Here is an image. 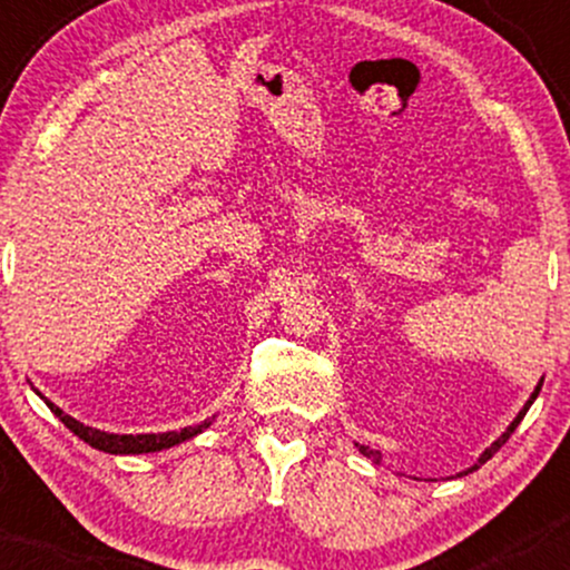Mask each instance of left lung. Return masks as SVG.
Instances as JSON below:
<instances>
[{
  "instance_id": "obj_1",
  "label": "left lung",
  "mask_w": 570,
  "mask_h": 570,
  "mask_svg": "<svg viewBox=\"0 0 570 570\" xmlns=\"http://www.w3.org/2000/svg\"><path fill=\"white\" fill-rule=\"evenodd\" d=\"M541 383H544V381H539V385H535V389H533V394H531V399H528V402L525 404H522V410L520 412H517V417H514V421L512 423H509V429L507 431H503V434L499 436V440H495L493 444H490V448L485 450V453H482L480 458H476V463H474V466H469L466 469V472H458L455 476H466L469 472H476V469H480L482 466V463H485V461H490V458H493L495 453H499V450H501V444L503 442H507L509 440V436H512V431L517 429V426H520V421H522V417H525V412L528 410H531V404L535 402V396H539V391H541ZM356 448H358V453H362V455H367L370 458V461H375V463H381L383 461V455L381 453H377V450H370V448H364V444H356Z\"/></svg>"
}]
</instances>
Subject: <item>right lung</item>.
<instances>
[{
    "label": "right lung",
    "instance_id": "add662e5",
    "mask_svg": "<svg viewBox=\"0 0 570 570\" xmlns=\"http://www.w3.org/2000/svg\"><path fill=\"white\" fill-rule=\"evenodd\" d=\"M45 404H48L50 412H53L56 417H61L63 426H67L69 431H75L82 442H88L90 448L104 450V453H112V455H144V453H160V450L176 448V444L193 440V436H198L200 431H206L214 423V417H217V415H212V417H206L203 423H198V426H187L181 431H166V434H109V431L85 426V423L77 421V417L67 415V412L58 407V404L50 402V399H45Z\"/></svg>",
    "mask_w": 570,
    "mask_h": 570
}]
</instances>
